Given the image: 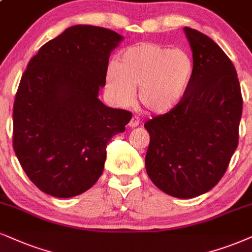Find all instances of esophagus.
Wrapping results in <instances>:
<instances>
[{"label": "esophagus", "mask_w": 252, "mask_h": 252, "mask_svg": "<svg viewBox=\"0 0 252 252\" xmlns=\"http://www.w3.org/2000/svg\"><path fill=\"white\" fill-rule=\"evenodd\" d=\"M139 124H141V120H139V117L132 116V119L130 120V122H129V126L130 128H136V126H138Z\"/></svg>", "instance_id": "esophagus-1"}]
</instances>
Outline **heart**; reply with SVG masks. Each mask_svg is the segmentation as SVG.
Here are the masks:
<instances>
[{
    "label": "heart",
    "instance_id": "heart-1",
    "mask_svg": "<svg viewBox=\"0 0 252 252\" xmlns=\"http://www.w3.org/2000/svg\"><path fill=\"white\" fill-rule=\"evenodd\" d=\"M190 57L180 49L154 43L130 46L120 53L116 65L106 73V84L116 103L132 101L138 86V98L145 109L166 114L179 104L193 76Z\"/></svg>",
    "mask_w": 252,
    "mask_h": 252
}]
</instances>
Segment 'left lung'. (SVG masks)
<instances>
[{
    "instance_id": "left-lung-1",
    "label": "left lung",
    "mask_w": 252,
    "mask_h": 252,
    "mask_svg": "<svg viewBox=\"0 0 252 252\" xmlns=\"http://www.w3.org/2000/svg\"><path fill=\"white\" fill-rule=\"evenodd\" d=\"M194 71L183 101L144 124L150 144L145 168L168 195L192 199L211 190L227 171L238 144L240 81L231 60L214 40L184 28Z\"/></svg>"
}]
</instances>
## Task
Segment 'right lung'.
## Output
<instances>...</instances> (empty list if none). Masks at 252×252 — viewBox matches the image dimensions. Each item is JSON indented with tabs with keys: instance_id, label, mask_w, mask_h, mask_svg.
I'll list each match as a JSON object with an SVG mask.
<instances>
[{
	"instance_id": "1",
	"label": "right lung",
	"mask_w": 252,
	"mask_h": 252,
	"mask_svg": "<svg viewBox=\"0 0 252 252\" xmlns=\"http://www.w3.org/2000/svg\"><path fill=\"white\" fill-rule=\"evenodd\" d=\"M123 37L74 25L47 41L22 75L14 103L15 154L41 192L72 197L103 172L107 145L132 114L98 100L110 52Z\"/></svg>"
}]
</instances>
